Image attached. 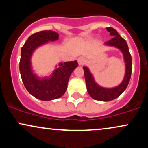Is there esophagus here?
Returning a JSON list of instances; mask_svg holds the SVG:
<instances>
[{
	"label": "esophagus",
	"mask_w": 148,
	"mask_h": 148,
	"mask_svg": "<svg viewBox=\"0 0 148 148\" xmlns=\"http://www.w3.org/2000/svg\"><path fill=\"white\" fill-rule=\"evenodd\" d=\"M78 60V62H79V65H83L85 62H86V60H85V58L83 57V56H81L79 58H78L77 59Z\"/></svg>",
	"instance_id": "34e87169"
}]
</instances>
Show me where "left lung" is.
<instances>
[{
  "instance_id": "1",
  "label": "left lung",
  "mask_w": 148,
  "mask_h": 148,
  "mask_svg": "<svg viewBox=\"0 0 148 148\" xmlns=\"http://www.w3.org/2000/svg\"><path fill=\"white\" fill-rule=\"evenodd\" d=\"M106 30L109 32L110 35L113 36V38L109 41L105 42V45L117 47L123 53L125 66H126V72H125V76L123 82L115 88H102L96 84L92 75L89 71V69L86 67H83L84 70L87 90L90 96L94 99L103 101H111L118 97L126 90L130 83L131 74H132V56L129 51L127 42L119 35L117 30L114 28L108 27V28H106Z\"/></svg>"
}]
</instances>
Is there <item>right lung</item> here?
I'll return each mask as SVG.
<instances>
[{
    "mask_svg": "<svg viewBox=\"0 0 148 148\" xmlns=\"http://www.w3.org/2000/svg\"><path fill=\"white\" fill-rule=\"evenodd\" d=\"M59 35L52 30H42L31 35L22 47L19 70L24 86L28 92L43 101L56 99L63 95L74 69L78 67L76 60L59 64L51 76L40 79L31 69L30 58L35 49L40 45L58 40Z\"/></svg>",
    "mask_w": 148,
    "mask_h": 148,
    "instance_id": "1",
    "label": "right lung"
}]
</instances>
